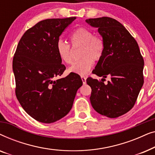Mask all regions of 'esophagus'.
<instances>
[{
  "label": "esophagus",
  "mask_w": 155,
  "mask_h": 155,
  "mask_svg": "<svg viewBox=\"0 0 155 155\" xmlns=\"http://www.w3.org/2000/svg\"><path fill=\"white\" fill-rule=\"evenodd\" d=\"M81 79H82V82H83V84H86V78L84 77V76L82 75V76H81Z\"/></svg>",
  "instance_id": "esophagus-1"
}]
</instances>
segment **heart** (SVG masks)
<instances>
[{
    "label": "heart",
    "mask_w": 155,
    "mask_h": 155,
    "mask_svg": "<svg viewBox=\"0 0 155 155\" xmlns=\"http://www.w3.org/2000/svg\"><path fill=\"white\" fill-rule=\"evenodd\" d=\"M73 46H82L80 56L81 59L76 61L69 68L71 73L85 75L94 65V61H99L102 56L104 44L100 36L94 35V32L85 27L76 29L70 35ZM56 50L63 62L71 64L73 62V54L69 44L63 40H58Z\"/></svg>",
    "instance_id": "heart-1"
}]
</instances>
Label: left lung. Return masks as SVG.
I'll list each match as a JSON object with an SVG mask.
<instances>
[{
    "label": "left lung",
    "mask_w": 155,
    "mask_h": 155,
    "mask_svg": "<svg viewBox=\"0 0 155 155\" xmlns=\"http://www.w3.org/2000/svg\"><path fill=\"white\" fill-rule=\"evenodd\" d=\"M97 28L104 44L101 58L93 73L101 80L89 78L92 88L90 102L97 113L108 118H117L130 111L143 85L144 60L138 44L122 24L103 17L86 20ZM107 75L111 80L105 85Z\"/></svg>",
    "instance_id": "left-lung-1"
}]
</instances>
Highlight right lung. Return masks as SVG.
Instances as JSON below:
<instances>
[{
	"mask_svg": "<svg viewBox=\"0 0 155 155\" xmlns=\"http://www.w3.org/2000/svg\"><path fill=\"white\" fill-rule=\"evenodd\" d=\"M76 18L47 19L29 29L19 41L12 61L16 97L31 117L51 124L66 116L73 107L81 78L65 70L56 50L59 37Z\"/></svg>",
	"mask_w": 155,
	"mask_h": 155,
	"instance_id": "add662e5",
	"label": "right lung"
}]
</instances>
